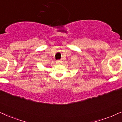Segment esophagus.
<instances>
[{"label": "esophagus", "mask_w": 122, "mask_h": 122, "mask_svg": "<svg viewBox=\"0 0 122 122\" xmlns=\"http://www.w3.org/2000/svg\"><path fill=\"white\" fill-rule=\"evenodd\" d=\"M56 62L57 64H61V61H60V60H57V61H56Z\"/></svg>", "instance_id": "1"}]
</instances>
